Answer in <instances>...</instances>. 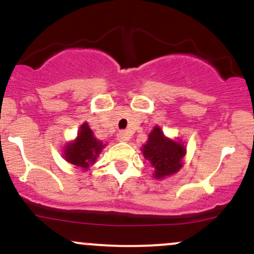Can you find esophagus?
Returning <instances> with one entry per match:
<instances>
[{
  "label": "esophagus",
  "mask_w": 254,
  "mask_h": 254,
  "mask_svg": "<svg viewBox=\"0 0 254 254\" xmlns=\"http://www.w3.org/2000/svg\"><path fill=\"white\" fill-rule=\"evenodd\" d=\"M130 134L128 132H125V130H121V132L117 133V140L119 141H127L129 140Z\"/></svg>",
  "instance_id": "34e87169"
}]
</instances>
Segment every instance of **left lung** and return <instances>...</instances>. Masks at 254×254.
<instances>
[{"label":"left lung","instance_id":"1","mask_svg":"<svg viewBox=\"0 0 254 254\" xmlns=\"http://www.w3.org/2000/svg\"><path fill=\"white\" fill-rule=\"evenodd\" d=\"M143 155L154 168V177L162 179L177 173L183 166L185 156L184 144L165 137L159 126L150 132L148 141L143 145Z\"/></svg>","mask_w":254,"mask_h":254}]
</instances>
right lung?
I'll return each mask as SVG.
<instances>
[{"label": "right lung", "mask_w": 254, "mask_h": 254, "mask_svg": "<svg viewBox=\"0 0 254 254\" xmlns=\"http://www.w3.org/2000/svg\"><path fill=\"white\" fill-rule=\"evenodd\" d=\"M104 146L102 141L94 137L88 124L84 122L80 127L77 138L65 146L63 155L69 163L82 170H88L89 166L95 162Z\"/></svg>", "instance_id": "add662e5"}]
</instances>
